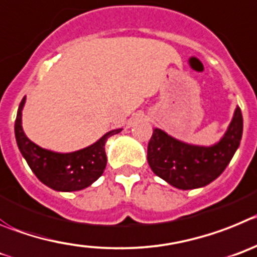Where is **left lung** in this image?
Returning <instances> with one entry per match:
<instances>
[{"mask_svg": "<svg viewBox=\"0 0 257 257\" xmlns=\"http://www.w3.org/2000/svg\"><path fill=\"white\" fill-rule=\"evenodd\" d=\"M243 132V117L237 107L220 142L200 147L180 142L161 129H155L147 147V161L157 177L179 189L205 187L215 180L237 151Z\"/></svg>", "mask_w": 257, "mask_h": 257, "instance_id": "left-lung-1", "label": "left lung"}]
</instances>
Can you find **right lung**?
<instances>
[{
  "label": "right lung",
  "mask_w": 257,
  "mask_h": 257,
  "mask_svg": "<svg viewBox=\"0 0 257 257\" xmlns=\"http://www.w3.org/2000/svg\"><path fill=\"white\" fill-rule=\"evenodd\" d=\"M24 103L25 97L20 102L15 120L16 143L32 172L43 184L55 191H80L91 186L102 175L107 163L106 141L114 134L120 133L121 129L108 132L87 149L70 154H57L41 149L24 134L22 128V110Z\"/></svg>",
  "instance_id": "1"
}]
</instances>
